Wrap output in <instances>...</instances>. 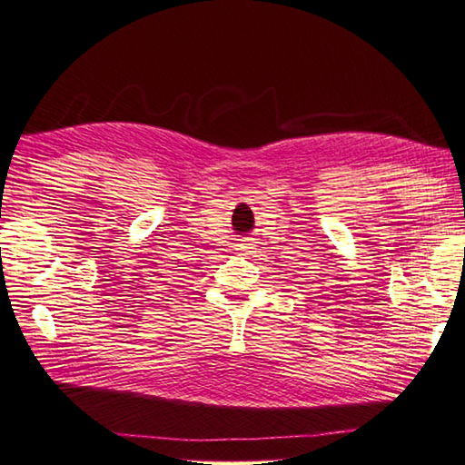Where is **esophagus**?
<instances>
[{"instance_id":"34e87169","label":"esophagus","mask_w":465,"mask_h":465,"mask_svg":"<svg viewBox=\"0 0 465 465\" xmlns=\"http://www.w3.org/2000/svg\"><path fill=\"white\" fill-rule=\"evenodd\" d=\"M238 250L240 252H252L253 250V243H252V240H242L240 243H238Z\"/></svg>"}]
</instances>
